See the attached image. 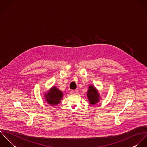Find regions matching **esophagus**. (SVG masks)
Masks as SVG:
<instances>
[{
    "instance_id": "obj_1",
    "label": "esophagus",
    "mask_w": 147,
    "mask_h": 147,
    "mask_svg": "<svg viewBox=\"0 0 147 147\" xmlns=\"http://www.w3.org/2000/svg\"><path fill=\"white\" fill-rule=\"evenodd\" d=\"M70 93L71 94H76L78 93V90H71L70 91Z\"/></svg>"
}]
</instances>
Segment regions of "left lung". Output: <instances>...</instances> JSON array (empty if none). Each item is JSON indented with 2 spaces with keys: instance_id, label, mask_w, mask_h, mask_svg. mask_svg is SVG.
Masks as SVG:
<instances>
[{
  "instance_id": "8db88e82",
  "label": "left lung",
  "mask_w": 147,
  "mask_h": 147,
  "mask_svg": "<svg viewBox=\"0 0 147 147\" xmlns=\"http://www.w3.org/2000/svg\"><path fill=\"white\" fill-rule=\"evenodd\" d=\"M87 96L90 104L94 105L98 102L100 97L97 89L93 86H89V90L87 92Z\"/></svg>"
}]
</instances>
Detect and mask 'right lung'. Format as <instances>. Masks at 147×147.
<instances>
[{
  "label": "right lung",
  "instance_id": "1",
  "mask_svg": "<svg viewBox=\"0 0 147 147\" xmlns=\"http://www.w3.org/2000/svg\"><path fill=\"white\" fill-rule=\"evenodd\" d=\"M63 93L56 87H53L47 94H45L46 101L51 105H57L60 102Z\"/></svg>",
  "mask_w": 147,
  "mask_h": 147
}]
</instances>
